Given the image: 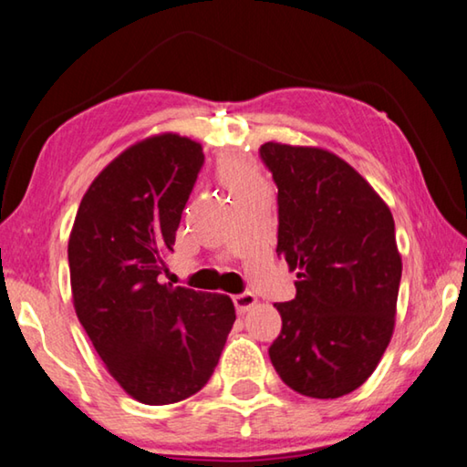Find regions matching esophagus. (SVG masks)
<instances>
[{
	"instance_id": "34e87169",
	"label": "esophagus",
	"mask_w": 467,
	"mask_h": 467,
	"mask_svg": "<svg viewBox=\"0 0 467 467\" xmlns=\"http://www.w3.org/2000/svg\"><path fill=\"white\" fill-rule=\"evenodd\" d=\"M233 300H234L236 311H239L241 315L247 313L251 306L257 305V298H255V295H251V292H243V295H236V296H233Z\"/></svg>"
}]
</instances>
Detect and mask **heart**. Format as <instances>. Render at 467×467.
Wrapping results in <instances>:
<instances>
[{
	"mask_svg": "<svg viewBox=\"0 0 467 467\" xmlns=\"http://www.w3.org/2000/svg\"><path fill=\"white\" fill-rule=\"evenodd\" d=\"M218 177L224 181L231 192L257 183V172L247 161L236 156H226L218 162Z\"/></svg>",
	"mask_w": 467,
	"mask_h": 467,
	"instance_id": "b5f03b06",
	"label": "heart"
}]
</instances>
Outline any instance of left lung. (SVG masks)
I'll list each match as a JSON object with an SVG mask.
<instances>
[{"label": "left lung", "instance_id": "left-lung-1", "mask_svg": "<svg viewBox=\"0 0 467 467\" xmlns=\"http://www.w3.org/2000/svg\"><path fill=\"white\" fill-rule=\"evenodd\" d=\"M278 185V247L296 296L275 303V373L306 398L334 400L367 381L389 346L401 255L389 205L357 169L317 146L259 148Z\"/></svg>", "mask_w": 467, "mask_h": 467}]
</instances>
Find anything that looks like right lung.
I'll return each instance as SVG.
<instances>
[{
	"label": "right lung",
	"mask_w": 467,
	"mask_h": 467,
	"mask_svg": "<svg viewBox=\"0 0 467 467\" xmlns=\"http://www.w3.org/2000/svg\"><path fill=\"white\" fill-rule=\"evenodd\" d=\"M202 144L164 131L125 148L78 208L67 243L78 319L121 389L148 406L208 383L236 319L231 296L162 282Z\"/></svg>",
	"instance_id": "right-lung-1"
}]
</instances>
